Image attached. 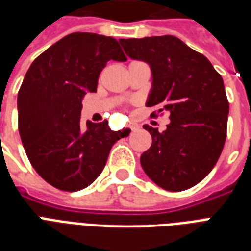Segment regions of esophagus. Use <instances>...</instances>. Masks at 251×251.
I'll use <instances>...</instances> for the list:
<instances>
[{
	"mask_svg": "<svg viewBox=\"0 0 251 251\" xmlns=\"http://www.w3.org/2000/svg\"><path fill=\"white\" fill-rule=\"evenodd\" d=\"M129 127L131 129V131H137V130L139 129V125H138V124H134L133 122V124H130Z\"/></svg>",
	"mask_w": 251,
	"mask_h": 251,
	"instance_id": "1",
	"label": "esophagus"
}]
</instances>
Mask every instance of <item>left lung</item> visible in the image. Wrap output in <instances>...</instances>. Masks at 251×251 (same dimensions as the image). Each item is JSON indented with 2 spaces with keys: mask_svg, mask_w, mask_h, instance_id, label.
I'll return each mask as SVG.
<instances>
[{
  "mask_svg": "<svg viewBox=\"0 0 251 251\" xmlns=\"http://www.w3.org/2000/svg\"><path fill=\"white\" fill-rule=\"evenodd\" d=\"M126 54L152 70L147 106L168 112L165 131L143 125L152 145L141 164L153 182L168 191L190 189L206 177L222 155L229 102L224 82L202 53L178 37L120 39ZM152 117H157L153 112Z\"/></svg>",
  "mask_w": 251,
  "mask_h": 251,
  "instance_id": "1",
  "label": "left lung"
}]
</instances>
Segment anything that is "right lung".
<instances>
[{"instance_id":"right-lung-1","label":"right lung","mask_w":251,"mask_h":251,"mask_svg":"<svg viewBox=\"0 0 251 251\" xmlns=\"http://www.w3.org/2000/svg\"><path fill=\"white\" fill-rule=\"evenodd\" d=\"M126 61L114 37L74 32L49 47L29 66L18 92V129L29 163L41 178L64 191L94 182L112 146L127 130L108 121L80 125L82 100L96 92L108 61Z\"/></svg>"}]
</instances>
